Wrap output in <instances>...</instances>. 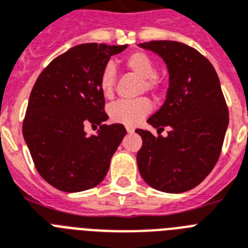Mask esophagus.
<instances>
[{
  "label": "esophagus",
  "mask_w": 248,
  "mask_h": 248,
  "mask_svg": "<svg viewBox=\"0 0 248 248\" xmlns=\"http://www.w3.org/2000/svg\"><path fill=\"white\" fill-rule=\"evenodd\" d=\"M133 128H132V126H126V132H128V133H132V132H133Z\"/></svg>",
  "instance_id": "obj_1"
}]
</instances>
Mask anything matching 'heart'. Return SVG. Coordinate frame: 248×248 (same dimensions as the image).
<instances>
[{
  "label": "heart",
  "mask_w": 248,
  "mask_h": 248,
  "mask_svg": "<svg viewBox=\"0 0 248 248\" xmlns=\"http://www.w3.org/2000/svg\"><path fill=\"white\" fill-rule=\"evenodd\" d=\"M125 68L142 79L140 91L151 92L157 88L158 80L156 77V65L151 56L146 52L137 51L130 53L124 60ZM115 68L112 64L105 65L100 74V90L106 98L114 94ZM151 111V104L147 98H137L133 101H118L108 108L110 118L116 123L125 125H136Z\"/></svg>",
  "instance_id": "obj_1"
}]
</instances>
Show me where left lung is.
<instances>
[{"mask_svg": "<svg viewBox=\"0 0 248 248\" xmlns=\"http://www.w3.org/2000/svg\"><path fill=\"white\" fill-rule=\"evenodd\" d=\"M140 47L157 53L169 71L166 100L147 123L168 136L137 129L142 147L137 164L143 180L157 191L182 193L199 186L220 156L229 115L214 66L197 49L174 41Z\"/></svg>", "mask_w": 248, "mask_h": 248, "instance_id": "left-lung-1", "label": "left lung"}]
</instances>
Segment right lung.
Segmentation results:
<instances>
[{"label":"right lung","instance_id":"add662e5","mask_svg":"<svg viewBox=\"0 0 248 248\" xmlns=\"http://www.w3.org/2000/svg\"><path fill=\"white\" fill-rule=\"evenodd\" d=\"M128 46L78 45L57 56L39 74L31 92L23 136L41 177L62 192L96 187L126 130L108 119L100 74L112 55ZM100 125L87 136L84 125Z\"/></svg>","mask_w":248,"mask_h":248}]
</instances>
